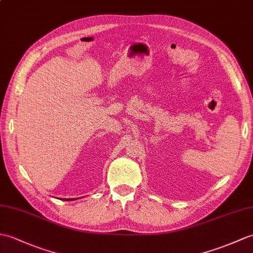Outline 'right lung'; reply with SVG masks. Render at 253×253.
Segmentation results:
<instances>
[{"label":"right lung","instance_id":"obj_1","mask_svg":"<svg viewBox=\"0 0 253 253\" xmlns=\"http://www.w3.org/2000/svg\"><path fill=\"white\" fill-rule=\"evenodd\" d=\"M66 201H70V199H66Z\"/></svg>","mask_w":253,"mask_h":253}]
</instances>
